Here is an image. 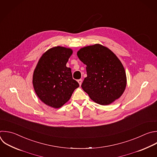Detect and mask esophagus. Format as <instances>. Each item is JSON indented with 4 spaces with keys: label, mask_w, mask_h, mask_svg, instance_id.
<instances>
[{
    "label": "esophagus",
    "mask_w": 157,
    "mask_h": 157,
    "mask_svg": "<svg viewBox=\"0 0 157 157\" xmlns=\"http://www.w3.org/2000/svg\"><path fill=\"white\" fill-rule=\"evenodd\" d=\"M78 83H79V86H81V84H82V79H78Z\"/></svg>",
    "instance_id": "1"
}]
</instances>
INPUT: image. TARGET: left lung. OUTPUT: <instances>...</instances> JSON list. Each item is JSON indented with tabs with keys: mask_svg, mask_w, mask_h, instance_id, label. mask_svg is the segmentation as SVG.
<instances>
[{
	"mask_svg": "<svg viewBox=\"0 0 157 157\" xmlns=\"http://www.w3.org/2000/svg\"><path fill=\"white\" fill-rule=\"evenodd\" d=\"M77 56L86 65L87 77L81 87L94 101L107 105L121 96L126 86V72L112 51L95 44L81 48Z\"/></svg>",
	"mask_w": 157,
	"mask_h": 157,
	"instance_id": "obj_1",
	"label": "left lung"
}]
</instances>
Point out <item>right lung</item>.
<instances>
[{"label": "right lung", "instance_id": "right-lung-1", "mask_svg": "<svg viewBox=\"0 0 157 157\" xmlns=\"http://www.w3.org/2000/svg\"><path fill=\"white\" fill-rule=\"evenodd\" d=\"M73 54L71 48L57 46L46 51L34 71L33 87L47 105L58 109L67 102L79 85L66 65Z\"/></svg>", "mask_w": 157, "mask_h": 157}]
</instances>
